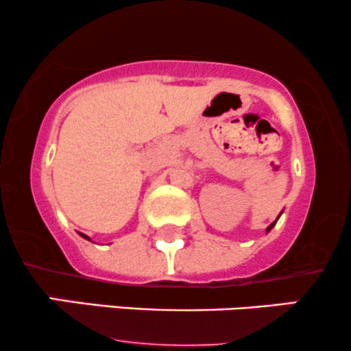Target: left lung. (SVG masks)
Wrapping results in <instances>:
<instances>
[{
  "label": "left lung",
  "instance_id": "8db88e82",
  "mask_svg": "<svg viewBox=\"0 0 351 351\" xmlns=\"http://www.w3.org/2000/svg\"><path fill=\"white\" fill-rule=\"evenodd\" d=\"M279 217H280V215H279ZM279 217H277V219H279ZM277 219H276V221H274V223H272V224H271V226H269V228H267V229H265V232H269V231H271V229H272V228H274V226H276V223H277Z\"/></svg>",
  "mask_w": 351,
  "mask_h": 351
}]
</instances>
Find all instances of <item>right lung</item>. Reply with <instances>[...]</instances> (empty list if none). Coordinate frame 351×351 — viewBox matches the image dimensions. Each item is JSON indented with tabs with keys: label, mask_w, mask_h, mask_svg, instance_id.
I'll return each mask as SVG.
<instances>
[{
	"label": "right lung",
	"mask_w": 351,
	"mask_h": 351,
	"mask_svg": "<svg viewBox=\"0 0 351 351\" xmlns=\"http://www.w3.org/2000/svg\"><path fill=\"white\" fill-rule=\"evenodd\" d=\"M79 234H80V236H82V237H84V239H87V241H90V237H88V236H86V234H82V232H79Z\"/></svg>",
	"instance_id": "right-lung-1"
}]
</instances>
